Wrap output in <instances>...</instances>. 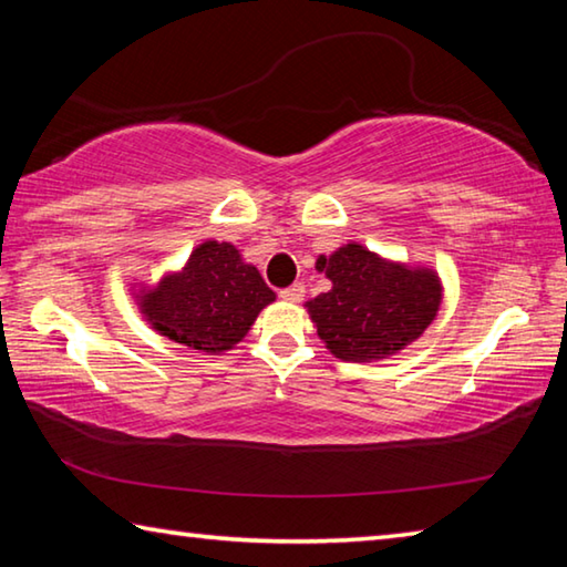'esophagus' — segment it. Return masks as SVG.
I'll list each match as a JSON object with an SVG mask.
<instances>
[{
	"instance_id": "obj_1",
	"label": "esophagus",
	"mask_w": 567,
	"mask_h": 567,
	"mask_svg": "<svg viewBox=\"0 0 567 567\" xmlns=\"http://www.w3.org/2000/svg\"><path fill=\"white\" fill-rule=\"evenodd\" d=\"M280 297L285 302H302L305 297V285L302 282H295L290 287H285V290H280Z\"/></svg>"
}]
</instances>
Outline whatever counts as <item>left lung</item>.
<instances>
[{"instance_id":"1","label":"left lung","mask_w":567,"mask_h":567,"mask_svg":"<svg viewBox=\"0 0 567 567\" xmlns=\"http://www.w3.org/2000/svg\"><path fill=\"white\" fill-rule=\"evenodd\" d=\"M315 267L332 287L305 307L324 348L344 362H375L405 350L443 305V280L433 267L388 260L360 243L320 255Z\"/></svg>"}]
</instances>
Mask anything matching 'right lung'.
Listing matches in <instances>:
<instances>
[{
    "label": "right lung",
    "mask_w": 567,
    "mask_h": 567,
    "mask_svg": "<svg viewBox=\"0 0 567 567\" xmlns=\"http://www.w3.org/2000/svg\"><path fill=\"white\" fill-rule=\"evenodd\" d=\"M134 302L152 330L203 354H223L243 342L275 292L233 243L205 239L179 270L155 285H134Z\"/></svg>",
    "instance_id": "add662e5"
}]
</instances>
